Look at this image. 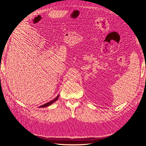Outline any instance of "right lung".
I'll return each instance as SVG.
<instances>
[{
    "instance_id": "1",
    "label": "right lung",
    "mask_w": 146,
    "mask_h": 146,
    "mask_svg": "<svg viewBox=\"0 0 146 146\" xmlns=\"http://www.w3.org/2000/svg\"><path fill=\"white\" fill-rule=\"evenodd\" d=\"M58 98H59V94H58V96H57L54 99H53L52 100H51V101H50V102H47L46 104H44L42 105L39 106V107H38V108H45V107H48V106H50V105H52V104H54V103L55 102H56V101L57 100V99H58Z\"/></svg>"
}]
</instances>
